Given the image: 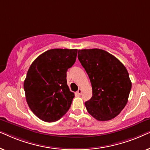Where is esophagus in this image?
<instances>
[{
  "instance_id": "34e87169",
  "label": "esophagus",
  "mask_w": 150,
  "mask_h": 150,
  "mask_svg": "<svg viewBox=\"0 0 150 150\" xmlns=\"http://www.w3.org/2000/svg\"><path fill=\"white\" fill-rule=\"evenodd\" d=\"M81 93H82V89H79L77 91V94H78V95L80 96V95H81Z\"/></svg>"
}]
</instances>
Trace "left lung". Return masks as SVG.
I'll use <instances>...</instances> for the list:
<instances>
[{
    "label": "left lung",
    "instance_id": "8db88e82",
    "mask_svg": "<svg viewBox=\"0 0 150 150\" xmlns=\"http://www.w3.org/2000/svg\"><path fill=\"white\" fill-rule=\"evenodd\" d=\"M78 58L91 83L87 111L98 121L110 120L128 102L132 83L124 65L113 55L98 48L79 50Z\"/></svg>",
    "mask_w": 150,
    "mask_h": 150
}]
</instances>
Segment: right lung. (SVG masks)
<instances>
[{
    "label": "right lung",
    "mask_w": 150,
    "mask_h": 150,
    "mask_svg": "<svg viewBox=\"0 0 150 150\" xmlns=\"http://www.w3.org/2000/svg\"><path fill=\"white\" fill-rule=\"evenodd\" d=\"M77 52V49H51L30 65L24 82L26 99L42 121L56 122L70 108L74 93L67 85L66 73L74 64Z\"/></svg>",
    "instance_id": "add662e5"
}]
</instances>
